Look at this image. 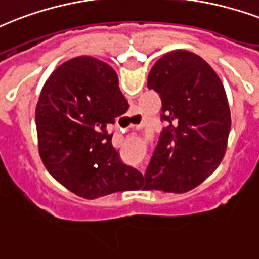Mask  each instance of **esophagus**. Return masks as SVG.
Listing matches in <instances>:
<instances>
[{
  "label": "esophagus",
  "mask_w": 259,
  "mask_h": 259,
  "mask_svg": "<svg viewBox=\"0 0 259 259\" xmlns=\"http://www.w3.org/2000/svg\"><path fill=\"white\" fill-rule=\"evenodd\" d=\"M133 115H136V114H133ZM140 126H143V122H141L140 125H136V127H140Z\"/></svg>",
  "instance_id": "1"
}]
</instances>
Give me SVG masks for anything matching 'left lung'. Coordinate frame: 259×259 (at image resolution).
<instances>
[{"label":"left lung","instance_id":"left-lung-1","mask_svg":"<svg viewBox=\"0 0 259 259\" xmlns=\"http://www.w3.org/2000/svg\"><path fill=\"white\" fill-rule=\"evenodd\" d=\"M148 88L161 99L160 132L144 178L145 190L186 193L222 163L231 130L226 90L212 66L186 50L156 61Z\"/></svg>","mask_w":259,"mask_h":259}]
</instances>
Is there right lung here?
I'll return each mask as SVG.
<instances>
[{"label":"right lung","instance_id":"1","mask_svg":"<svg viewBox=\"0 0 259 259\" xmlns=\"http://www.w3.org/2000/svg\"><path fill=\"white\" fill-rule=\"evenodd\" d=\"M127 108L116 72L103 61L81 55L55 69L35 111L39 155L51 177L88 200L133 190L141 174L122 163L107 133Z\"/></svg>","mask_w":259,"mask_h":259}]
</instances>
